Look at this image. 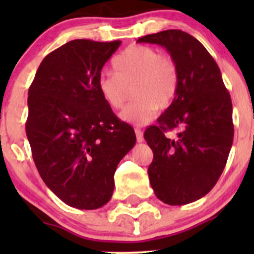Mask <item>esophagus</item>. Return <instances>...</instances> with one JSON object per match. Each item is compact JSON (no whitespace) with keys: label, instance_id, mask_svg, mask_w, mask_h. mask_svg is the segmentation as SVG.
<instances>
[{"label":"esophagus","instance_id":"obj_1","mask_svg":"<svg viewBox=\"0 0 254 254\" xmlns=\"http://www.w3.org/2000/svg\"><path fill=\"white\" fill-rule=\"evenodd\" d=\"M135 134H136V140L137 142H142L143 141V134L141 131V129H135Z\"/></svg>","mask_w":254,"mask_h":254}]
</instances>
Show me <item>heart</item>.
Returning a JSON list of instances; mask_svg holds the SVG:
<instances>
[{"label": "heart", "mask_w": 254, "mask_h": 254, "mask_svg": "<svg viewBox=\"0 0 254 254\" xmlns=\"http://www.w3.org/2000/svg\"><path fill=\"white\" fill-rule=\"evenodd\" d=\"M112 66L114 72L101 75L98 89L111 108L120 109L134 88L136 101L120 113L125 123L136 127L147 124L158 108H168L175 101L179 72L171 56L145 45H132L115 56Z\"/></svg>", "instance_id": "b5f03b06"}]
</instances>
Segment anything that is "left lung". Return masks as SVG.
I'll use <instances>...</instances> for the list:
<instances>
[{
	"label": "left lung",
	"mask_w": 254,
	"mask_h": 254,
	"mask_svg": "<svg viewBox=\"0 0 254 254\" xmlns=\"http://www.w3.org/2000/svg\"><path fill=\"white\" fill-rule=\"evenodd\" d=\"M166 48L179 72L173 103L146 129L153 152L148 178L156 196L168 205H184L206 195L219 181L234 141L232 102L221 72L199 40L168 29L139 38ZM181 131L176 139L164 132Z\"/></svg>",
	"instance_id": "8db88e82"
}]
</instances>
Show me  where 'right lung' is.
Returning <instances> with one entry per match:
<instances>
[{"instance_id":"obj_1","label":"right lung","mask_w":254,"mask_h":254,"mask_svg":"<svg viewBox=\"0 0 254 254\" xmlns=\"http://www.w3.org/2000/svg\"><path fill=\"white\" fill-rule=\"evenodd\" d=\"M122 42L76 39L45 56L28 91L25 132L48 188L67 205L93 210L114 190L118 163L136 142L98 89Z\"/></svg>"}]
</instances>
